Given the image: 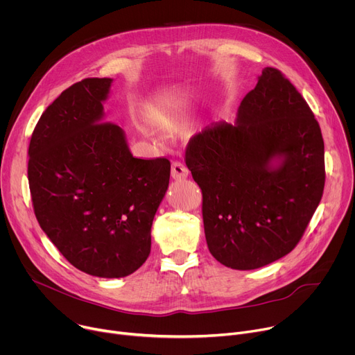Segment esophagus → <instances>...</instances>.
<instances>
[{"instance_id": "34e87169", "label": "esophagus", "mask_w": 355, "mask_h": 355, "mask_svg": "<svg viewBox=\"0 0 355 355\" xmlns=\"http://www.w3.org/2000/svg\"><path fill=\"white\" fill-rule=\"evenodd\" d=\"M187 175H189V169H187V166L184 165L183 162L175 160V162L172 163V176H173L175 179H183V178H186Z\"/></svg>"}]
</instances>
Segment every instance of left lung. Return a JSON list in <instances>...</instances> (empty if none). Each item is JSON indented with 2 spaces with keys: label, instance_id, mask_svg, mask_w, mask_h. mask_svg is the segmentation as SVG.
<instances>
[{
  "label": "left lung",
  "instance_id": "left-lung-1",
  "mask_svg": "<svg viewBox=\"0 0 355 355\" xmlns=\"http://www.w3.org/2000/svg\"><path fill=\"white\" fill-rule=\"evenodd\" d=\"M276 155L284 160L272 168ZM184 160L202 190L209 252L230 268L253 270L288 254L322 196L320 125L302 94L271 67L243 98L236 125L214 123L195 135Z\"/></svg>",
  "mask_w": 355,
  "mask_h": 355
}]
</instances>
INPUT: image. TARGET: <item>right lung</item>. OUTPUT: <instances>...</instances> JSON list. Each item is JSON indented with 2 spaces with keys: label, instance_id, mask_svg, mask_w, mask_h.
Returning <instances> with one entry per match:
<instances>
[{
  "label": "right lung",
  "instance_id": "obj_1",
  "mask_svg": "<svg viewBox=\"0 0 355 355\" xmlns=\"http://www.w3.org/2000/svg\"><path fill=\"white\" fill-rule=\"evenodd\" d=\"M111 78H85L41 115L28 148L37 220L61 254L91 276L132 275L150 253V227L171 162L133 157L123 130L102 119Z\"/></svg>",
  "mask_w": 355,
  "mask_h": 355
}]
</instances>
